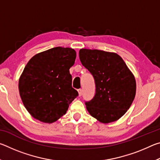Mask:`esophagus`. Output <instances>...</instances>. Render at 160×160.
Segmentation results:
<instances>
[{
	"label": "esophagus",
	"instance_id": "obj_1",
	"mask_svg": "<svg viewBox=\"0 0 160 160\" xmlns=\"http://www.w3.org/2000/svg\"><path fill=\"white\" fill-rule=\"evenodd\" d=\"M78 96H79V97L82 96V89H79V90H78Z\"/></svg>",
	"mask_w": 160,
	"mask_h": 160
}]
</instances>
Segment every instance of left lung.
I'll return each mask as SVG.
<instances>
[{"instance_id": "8db88e82", "label": "left lung", "mask_w": 160, "mask_h": 160, "mask_svg": "<svg viewBox=\"0 0 160 160\" xmlns=\"http://www.w3.org/2000/svg\"><path fill=\"white\" fill-rule=\"evenodd\" d=\"M82 64L95 81L96 93L86 108L90 114L102 123L118 120L131 107L136 92L133 74L117 53L81 48Z\"/></svg>"}]
</instances>
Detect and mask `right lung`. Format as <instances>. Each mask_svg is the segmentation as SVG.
Wrapping results in <instances>:
<instances>
[{
  "mask_svg": "<svg viewBox=\"0 0 160 160\" xmlns=\"http://www.w3.org/2000/svg\"><path fill=\"white\" fill-rule=\"evenodd\" d=\"M76 52L71 48L54 47L34 55L19 79V92L24 106L34 118L52 123L66 114L78 95L72 88L70 67Z\"/></svg>",
  "mask_w": 160,
  "mask_h": 160,
  "instance_id": "1",
  "label": "right lung"
}]
</instances>
